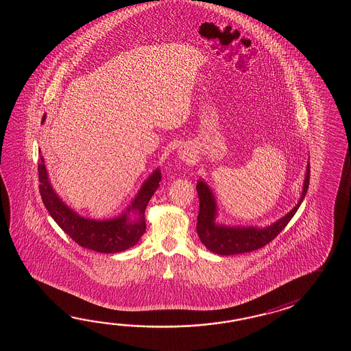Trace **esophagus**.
<instances>
[{"mask_svg": "<svg viewBox=\"0 0 351 351\" xmlns=\"http://www.w3.org/2000/svg\"><path fill=\"white\" fill-rule=\"evenodd\" d=\"M178 154L179 157H180V159L182 160H186V162H189L191 160V154H189V152L186 149H183V148H180V149L178 150Z\"/></svg>", "mask_w": 351, "mask_h": 351, "instance_id": "34e87169", "label": "esophagus"}]
</instances>
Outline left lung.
<instances>
[{"instance_id":"8db88e82","label":"left lung","mask_w":351,"mask_h":351,"mask_svg":"<svg viewBox=\"0 0 351 351\" xmlns=\"http://www.w3.org/2000/svg\"><path fill=\"white\" fill-rule=\"evenodd\" d=\"M310 182V163L306 167L305 180L300 201L293 208L280 218L275 223L267 227H242V226H226L217 223L218 208L215 195L208 184L199 179L195 189L199 195V213L197 221V233L202 243L213 254L221 256L245 254L266 246L284 230L292 217L298 212L301 202L305 198Z\"/></svg>"}]
</instances>
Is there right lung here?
<instances>
[{
    "instance_id": "obj_1",
    "label": "right lung",
    "mask_w": 351,
    "mask_h": 351,
    "mask_svg": "<svg viewBox=\"0 0 351 351\" xmlns=\"http://www.w3.org/2000/svg\"><path fill=\"white\" fill-rule=\"evenodd\" d=\"M46 114L41 123L44 124ZM162 179L157 168L143 183L132 204L119 217L112 219H90L82 217L70 208L53 191L46 171L45 160H38L40 194L49 215L59 224L60 228L79 246L100 254H117L134 246L145 232L144 212L152 195L157 191Z\"/></svg>"
}]
</instances>
